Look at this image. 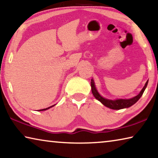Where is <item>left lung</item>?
Wrapping results in <instances>:
<instances>
[{"label":"left lung","mask_w":158,"mask_h":158,"mask_svg":"<svg viewBox=\"0 0 158 158\" xmlns=\"http://www.w3.org/2000/svg\"><path fill=\"white\" fill-rule=\"evenodd\" d=\"M148 81L145 84L144 87L143 89L141 90V92H139L138 95H136V97L133 98H131V99H118L115 100L112 99H106V98L103 97L102 95H100L99 92L97 91V87L95 86V83L94 80H91V87H92V92L94 97L96 98V99L99 101V102L102 103L103 105H104L105 106L110 108V109L113 110H120V109H123V108H127L131 106L134 105V103L138 102V100L140 99L142 94H143V92L146 89L147 85H148Z\"/></svg>","instance_id":"obj_1"}]
</instances>
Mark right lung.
<instances>
[{
	"mask_svg": "<svg viewBox=\"0 0 158 158\" xmlns=\"http://www.w3.org/2000/svg\"><path fill=\"white\" fill-rule=\"evenodd\" d=\"M55 105H53V106H50V107H48V108H44V109H40V110H39L38 111H43V110H48V109H49V108H52V107H53Z\"/></svg>",
	"mask_w": 158,
	"mask_h": 158,
	"instance_id": "obj_1",
	"label": "right lung"
}]
</instances>
